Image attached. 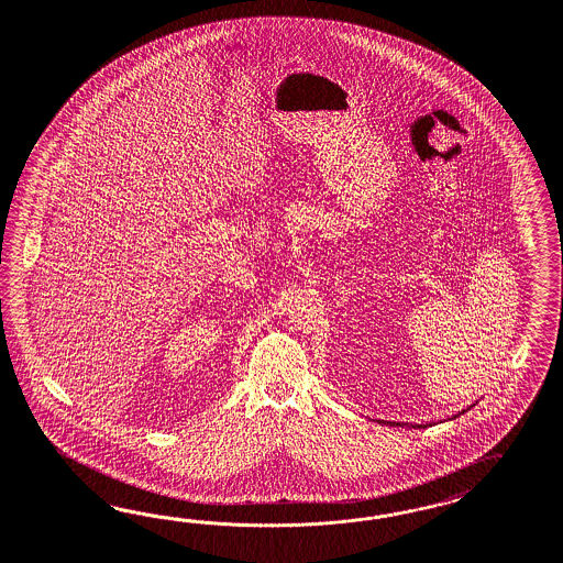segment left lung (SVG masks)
Returning a JSON list of instances; mask_svg holds the SVG:
<instances>
[{
    "label": "left lung",
    "instance_id": "1",
    "mask_svg": "<svg viewBox=\"0 0 563 563\" xmlns=\"http://www.w3.org/2000/svg\"><path fill=\"white\" fill-rule=\"evenodd\" d=\"M393 426H400V423H393Z\"/></svg>",
    "mask_w": 563,
    "mask_h": 563
}]
</instances>
